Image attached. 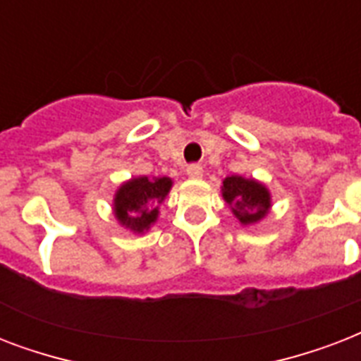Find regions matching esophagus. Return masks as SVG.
<instances>
[{"label": "esophagus", "mask_w": 361, "mask_h": 361, "mask_svg": "<svg viewBox=\"0 0 361 361\" xmlns=\"http://www.w3.org/2000/svg\"><path fill=\"white\" fill-rule=\"evenodd\" d=\"M202 172H204V169L197 163L189 164V166H187V176H189V178H202Z\"/></svg>", "instance_id": "34e87169"}]
</instances>
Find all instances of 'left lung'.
<instances>
[{
  "label": "left lung",
  "instance_id": "8db88e82",
  "mask_svg": "<svg viewBox=\"0 0 361 361\" xmlns=\"http://www.w3.org/2000/svg\"><path fill=\"white\" fill-rule=\"evenodd\" d=\"M223 197L243 225L257 223L268 214L269 192L255 180H245L241 176L226 178L223 181Z\"/></svg>",
  "mask_w": 361,
  "mask_h": 361
}]
</instances>
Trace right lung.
<instances>
[{
    "instance_id": "right-lung-1",
    "label": "right lung",
    "mask_w": 361,
    "mask_h": 361,
    "mask_svg": "<svg viewBox=\"0 0 361 361\" xmlns=\"http://www.w3.org/2000/svg\"><path fill=\"white\" fill-rule=\"evenodd\" d=\"M170 185L172 181L169 178H135L127 181L116 192V217L130 231H146L157 219V204L169 195Z\"/></svg>"
}]
</instances>
